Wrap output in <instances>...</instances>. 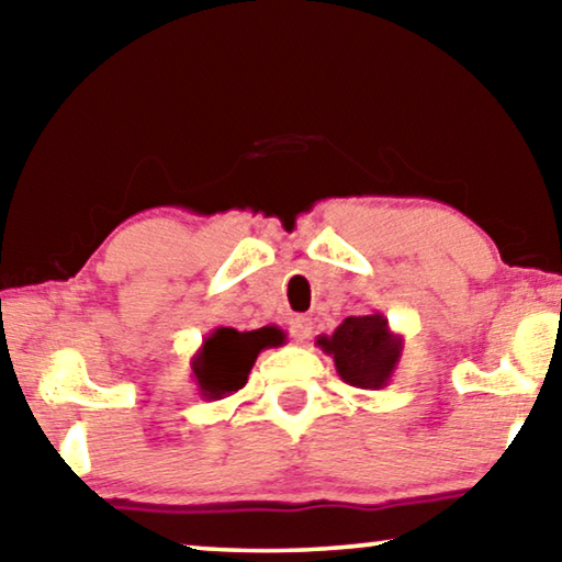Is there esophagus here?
Returning <instances> with one entry per match:
<instances>
[{"mask_svg":"<svg viewBox=\"0 0 562 562\" xmlns=\"http://www.w3.org/2000/svg\"><path fill=\"white\" fill-rule=\"evenodd\" d=\"M290 333H292V338H295L297 342H305L310 338V333H313V321H310V317H305V315L292 317V321H290Z\"/></svg>","mask_w":562,"mask_h":562,"instance_id":"34e87169","label":"esophagus"}]
</instances>
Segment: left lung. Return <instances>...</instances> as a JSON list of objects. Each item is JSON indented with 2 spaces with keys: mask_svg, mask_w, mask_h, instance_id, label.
<instances>
[{
  "mask_svg": "<svg viewBox=\"0 0 562 562\" xmlns=\"http://www.w3.org/2000/svg\"><path fill=\"white\" fill-rule=\"evenodd\" d=\"M315 346L333 356L335 371L348 386L371 391L389 386L404 353V338L391 330L381 313L346 317L333 335H321Z\"/></svg>",
  "mask_w": 562,
  "mask_h": 562,
  "instance_id": "obj_1",
  "label": "left lung"
}]
</instances>
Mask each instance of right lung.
Here are the masks:
<instances>
[{"label": "right lung", "instance_id": "add662e5", "mask_svg": "<svg viewBox=\"0 0 562 562\" xmlns=\"http://www.w3.org/2000/svg\"><path fill=\"white\" fill-rule=\"evenodd\" d=\"M282 342L284 333L274 325L247 333L234 328L212 330L191 358V379H194L199 396L220 401L232 396L234 391L245 389L257 356L265 348H280Z\"/></svg>", "mask_w": 562, "mask_h": 562}]
</instances>
